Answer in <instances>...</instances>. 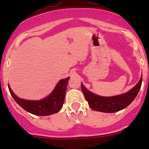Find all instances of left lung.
I'll return each instance as SVG.
<instances>
[{
    "label": "left lung",
    "mask_w": 149,
    "mask_h": 149,
    "mask_svg": "<svg viewBox=\"0 0 149 149\" xmlns=\"http://www.w3.org/2000/svg\"><path fill=\"white\" fill-rule=\"evenodd\" d=\"M142 84V77L139 83L136 84L128 92L121 95L110 97H104L96 95L88 91L81 83V89L85 99L92 109L99 112H118L128 106L137 96Z\"/></svg>",
    "instance_id": "left-lung-1"
}]
</instances>
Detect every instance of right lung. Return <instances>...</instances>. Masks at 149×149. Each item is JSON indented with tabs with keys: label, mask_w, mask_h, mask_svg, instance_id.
I'll return each instance as SVG.
<instances>
[{
	"label": "right lung",
	"mask_w": 149,
	"mask_h": 149,
	"mask_svg": "<svg viewBox=\"0 0 149 149\" xmlns=\"http://www.w3.org/2000/svg\"><path fill=\"white\" fill-rule=\"evenodd\" d=\"M68 80L69 78L68 77L60 81L55 86V89L47 97L39 101L22 100L13 94L10 86H8V88L15 101L24 109L33 115L45 116L57 113L61 110L65 100L66 88Z\"/></svg>",
	"instance_id": "obj_1"
}]
</instances>
